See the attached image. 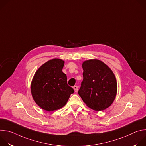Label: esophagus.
<instances>
[{"label":"esophagus","instance_id":"1","mask_svg":"<svg viewBox=\"0 0 146 146\" xmlns=\"http://www.w3.org/2000/svg\"><path fill=\"white\" fill-rule=\"evenodd\" d=\"M73 89H74L75 92H77V91H78V87L77 86H74Z\"/></svg>","mask_w":146,"mask_h":146}]
</instances>
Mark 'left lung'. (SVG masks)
<instances>
[{"instance_id":"8db88e82","label":"left lung","mask_w":146,"mask_h":146,"mask_svg":"<svg viewBox=\"0 0 146 146\" xmlns=\"http://www.w3.org/2000/svg\"><path fill=\"white\" fill-rule=\"evenodd\" d=\"M83 80L78 94L86 105L99 111L110 107L117 92V82L111 69L102 61L92 59L82 64Z\"/></svg>"}]
</instances>
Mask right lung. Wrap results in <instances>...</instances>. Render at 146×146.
<instances>
[{
  "label": "right lung",
  "mask_w": 146,
  "mask_h": 146,
  "mask_svg": "<svg viewBox=\"0 0 146 146\" xmlns=\"http://www.w3.org/2000/svg\"><path fill=\"white\" fill-rule=\"evenodd\" d=\"M65 61L51 59L36 72L31 85V94L37 105L47 111L64 107L74 90L67 83V76L62 72Z\"/></svg>",
  "instance_id": "obj_1"
}]
</instances>
